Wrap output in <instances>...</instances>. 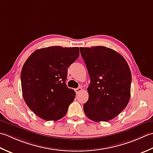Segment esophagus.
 Returning <instances> with one entry per match:
<instances>
[{
	"label": "esophagus",
	"mask_w": 153,
	"mask_h": 153,
	"mask_svg": "<svg viewBox=\"0 0 153 153\" xmlns=\"http://www.w3.org/2000/svg\"><path fill=\"white\" fill-rule=\"evenodd\" d=\"M74 90H75V92H76V94H79V92H80L81 91H82V88H81V87H79V88H76V89Z\"/></svg>",
	"instance_id": "34e87169"
}]
</instances>
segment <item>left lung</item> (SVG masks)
Here are the masks:
<instances>
[{"instance_id": "obj_1", "label": "left lung", "mask_w": 153, "mask_h": 153, "mask_svg": "<svg viewBox=\"0 0 153 153\" xmlns=\"http://www.w3.org/2000/svg\"><path fill=\"white\" fill-rule=\"evenodd\" d=\"M90 78L88 100L83 109L94 121H108L122 111L130 99L131 73L119 53L104 46L80 48Z\"/></svg>"}]
</instances>
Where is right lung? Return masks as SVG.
Wrapping results in <instances>:
<instances>
[{
	"mask_svg": "<svg viewBox=\"0 0 153 153\" xmlns=\"http://www.w3.org/2000/svg\"><path fill=\"white\" fill-rule=\"evenodd\" d=\"M79 57V48L52 46L31 54L21 72L23 98L37 116L57 121L66 115L76 93L68 88L67 68Z\"/></svg>",
	"mask_w": 153,
	"mask_h": 153,
	"instance_id": "right-lung-1",
	"label": "right lung"
}]
</instances>
